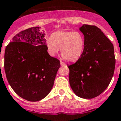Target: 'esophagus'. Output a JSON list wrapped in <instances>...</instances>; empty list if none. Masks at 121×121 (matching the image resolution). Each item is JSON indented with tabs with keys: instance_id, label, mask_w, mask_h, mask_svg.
Returning <instances> with one entry per match:
<instances>
[{
	"instance_id": "obj_1",
	"label": "esophagus",
	"mask_w": 121,
	"mask_h": 121,
	"mask_svg": "<svg viewBox=\"0 0 121 121\" xmlns=\"http://www.w3.org/2000/svg\"><path fill=\"white\" fill-rule=\"evenodd\" d=\"M60 65H61V66H65V64L64 62H62V61H60Z\"/></svg>"
}]
</instances>
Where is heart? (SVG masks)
Returning a JSON list of instances; mask_svg holds the SVG:
<instances>
[{"instance_id": "b5f03b06", "label": "heart", "mask_w": 121, "mask_h": 121, "mask_svg": "<svg viewBox=\"0 0 121 121\" xmlns=\"http://www.w3.org/2000/svg\"><path fill=\"white\" fill-rule=\"evenodd\" d=\"M46 46L49 54L54 56L61 48V54L64 59L71 62L79 59L84 51L85 40L79 31L55 32L51 38L47 39Z\"/></svg>"}]
</instances>
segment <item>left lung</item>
Wrapping results in <instances>:
<instances>
[{
  "label": "left lung",
  "instance_id": "1",
  "mask_svg": "<svg viewBox=\"0 0 121 121\" xmlns=\"http://www.w3.org/2000/svg\"><path fill=\"white\" fill-rule=\"evenodd\" d=\"M79 30L84 35L85 46L80 58L68 65L70 85L78 97L93 98L107 88L113 77L114 46L95 26L83 25Z\"/></svg>",
  "mask_w": 121,
  "mask_h": 121
}]
</instances>
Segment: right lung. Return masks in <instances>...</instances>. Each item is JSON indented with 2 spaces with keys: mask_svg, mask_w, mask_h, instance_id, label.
<instances>
[{
  "mask_svg": "<svg viewBox=\"0 0 121 121\" xmlns=\"http://www.w3.org/2000/svg\"><path fill=\"white\" fill-rule=\"evenodd\" d=\"M32 27L17 34L5 51L4 69L9 83L29 101L44 98L51 90L60 64L48 52L44 31Z\"/></svg>",
  "mask_w": 121,
  "mask_h": 121,
  "instance_id": "add662e5",
  "label": "right lung"
}]
</instances>
